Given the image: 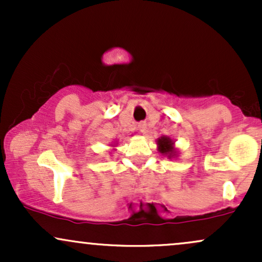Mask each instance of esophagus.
Returning <instances> with one entry per match:
<instances>
[{
  "label": "esophagus",
  "instance_id": "34e87169",
  "mask_svg": "<svg viewBox=\"0 0 262 262\" xmlns=\"http://www.w3.org/2000/svg\"><path fill=\"white\" fill-rule=\"evenodd\" d=\"M138 128H139V132L141 134H146V124H145V123H140V124L138 125Z\"/></svg>",
  "mask_w": 262,
  "mask_h": 262
}]
</instances>
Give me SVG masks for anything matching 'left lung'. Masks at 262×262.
<instances>
[{
    "instance_id": "8db88e82",
    "label": "left lung",
    "mask_w": 262,
    "mask_h": 262,
    "mask_svg": "<svg viewBox=\"0 0 262 262\" xmlns=\"http://www.w3.org/2000/svg\"><path fill=\"white\" fill-rule=\"evenodd\" d=\"M158 149L162 155H166L169 158L176 156V150L173 148V141L169 137H161L158 139Z\"/></svg>"
}]
</instances>
